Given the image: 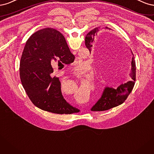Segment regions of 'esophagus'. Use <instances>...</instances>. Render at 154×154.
Masks as SVG:
<instances>
[{"label": "esophagus", "instance_id": "34e87169", "mask_svg": "<svg viewBox=\"0 0 154 154\" xmlns=\"http://www.w3.org/2000/svg\"><path fill=\"white\" fill-rule=\"evenodd\" d=\"M80 60H81V59H79V58L77 59V61H80Z\"/></svg>", "mask_w": 154, "mask_h": 154}]
</instances>
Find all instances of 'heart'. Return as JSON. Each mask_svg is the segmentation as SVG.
I'll return each mask as SVG.
<instances>
[{
    "instance_id": "1",
    "label": "heart",
    "mask_w": 154,
    "mask_h": 154,
    "mask_svg": "<svg viewBox=\"0 0 154 154\" xmlns=\"http://www.w3.org/2000/svg\"><path fill=\"white\" fill-rule=\"evenodd\" d=\"M80 70V69H77V70H75V72H77V73H78L79 72V70Z\"/></svg>"
}]
</instances>
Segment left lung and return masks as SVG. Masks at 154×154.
<instances>
[{
  "label": "left lung",
  "instance_id": "left-lung-1",
  "mask_svg": "<svg viewBox=\"0 0 154 154\" xmlns=\"http://www.w3.org/2000/svg\"><path fill=\"white\" fill-rule=\"evenodd\" d=\"M102 29H110L107 27ZM100 31L99 28H95L92 31L89 32L85 38V45L89 49L90 53L93 47V43L95 36H97L98 32ZM132 54L131 61V77L132 81H128L127 83H122L118 85L117 88H112L106 86L103 91L101 97L95 103L91 110L93 111H103L110 109L111 108L116 107L123 103L125 101L128 96L132 91L136 81V63L134 56L131 51Z\"/></svg>",
  "mask_w": 154,
  "mask_h": 154
}]
</instances>
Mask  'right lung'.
<instances>
[{"label":"right lung","instance_id":"obj_1","mask_svg":"<svg viewBox=\"0 0 154 154\" xmlns=\"http://www.w3.org/2000/svg\"><path fill=\"white\" fill-rule=\"evenodd\" d=\"M75 59L64 36L56 29H41L28 39L20 59V75L25 91L34 106L56 114L79 110L64 98L58 77H52V64H70Z\"/></svg>","mask_w":154,"mask_h":154}]
</instances>
